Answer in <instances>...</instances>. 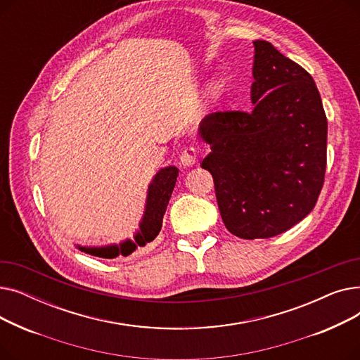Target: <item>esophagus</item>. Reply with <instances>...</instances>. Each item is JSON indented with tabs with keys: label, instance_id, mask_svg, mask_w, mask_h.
I'll return each instance as SVG.
<instances>
[{
	"label": "esophagus",
	"instance_id": "1",
	"mask_svg": "<svg viewBox=\"0 0 360 360\" xmlns=\"http://www.w3.org/2000/svg\"><path fill=\"white\" fill-rule=\"evenodd\" d=\"M197 158H198V150H197V147L190 146V147H186V148L182 151V153H181L179 162H181V165H182L184 167L193 166V165L197 162Z\"/></svg>",
	"mask_w": 360,
	"mask_h": 360
}]
</instances>
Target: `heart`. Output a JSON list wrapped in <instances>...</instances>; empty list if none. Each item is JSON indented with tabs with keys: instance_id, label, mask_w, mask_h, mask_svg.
Returning <instances> with one entry per match:
<instances>
[{
	"instance_id": "obj_1",
	"label": "heart",
	"mask_w": 360,
	"mask_h": 360,
	"mask_svg": "<svg viewBox=\"0 0 360 360\" xmlns=\"http://www.w3.org/2000/svg\"><path fill=\"white\" fill-rule=\"evenodd\" d=\"M223 90H224V82L221 79H214L209 84H207L205 96L209 99H217L221 96Z\"/></svg>"
}]
</instances>
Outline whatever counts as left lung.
I'll return each instance as SVG.
<instances>
[{
	"instance_id": "8db88e82",
	"label": "left lung",
	"mask_w": 360,
	"mask_h": 360,
	"mask_svg": "<svg viewBox=\"0 0 360 360\" xmlns=\"http://www.w3.org/2000/svg\"><path fill=\"white\" fill-rule=\"evenodd\" d=\"M252 110L207 115L198 128L212 151L223 223L242 239L289 231L315 207L327 165V117L311 74L270 42L255 41Z\"/></svg>"
}]
</instances>
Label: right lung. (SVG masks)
<instances>
[{"instance_id":"right-lung-1","label":"right lung","mask_w":360,"mask_h":360,"mask_svg":"<svg viewBox=\"0 0 360 360\" xmlns=\"http://www.w3.org/2000/svg\"><path fill=\"white\" fill-rule=\"evenodd\" d=\"M178 172L179 170L176 166L163 167L155 175L153 181L150 182L144 214L134 239H127L120 245H105V247H80V245H77V248L86 254L99 258H117L118 255L127 257L134 252L139 247H144L146 243L153 240L162 229L163 216L175 188Z\"/></svg>"}]
</instances>
